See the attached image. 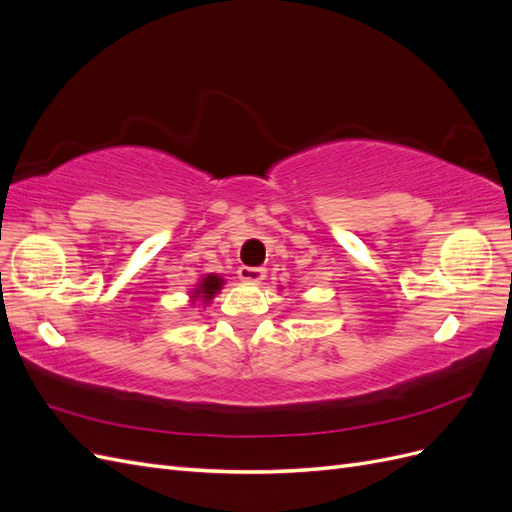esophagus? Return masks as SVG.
I'll list each match as a JSON object with an SVG mask.
<instances>
[{"label": "esophagus", "instance_id": "esophagus-1", "mask_svg": "<svg viewBox=\"0 0 512 512\" xmlns=\"http://www.w3.org/2000/svg\"><path fill=\"white\" fill-rule=\"evenodd\" d=\"M237 273H239V280L245 284H260L267 275V271L260 267H239Z\"/></svg>", "mask_w": 512, "mask_h": 512}]
</instances>
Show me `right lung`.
<instances>
[{
	"mask_svg": "<svg viewBox=\"0 0 512 512\" xmlns=\"http://www.w3.org/2000/svg\"><path fill=\"white\" fill-rule=\"evenodd\" d=\"M226 280L218 273H207L198 280V284L194 288H190V301L196 305L200 303L203 307H207L213 299L215 294H218L224 288Z\"/></svg>",
	"mask_w": 512,
	"mask_h": 512,
	"instance_id": "1",
	"label": "right lung"
}]
</instances>
